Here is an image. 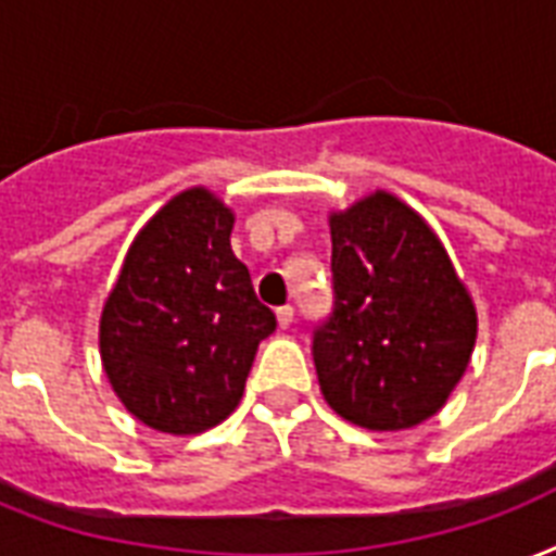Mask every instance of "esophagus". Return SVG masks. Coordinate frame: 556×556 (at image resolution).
I'll return each mask as SVG.
<instances>
[{"instance_id": "esophagus-1", "label": "esophagus", "mask_w": 556, "mask_h": 556, "mask_svg": "<svg viewBox=\"0 0 556 556\" xmlns=\"http://www.w3.org/2000/svg\"><path fill=\"white\" fill-rule=\"evenodd\" d=\"M277 324L282 326V329H288V326L294 324V308H291V306H279L277 308Z\"/></svg>"}]
</instances>
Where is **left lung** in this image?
Returning <instances> with one entry per match:
<instances>
[{
	"instance_id": "left-lung-1",
	"label": "left lung",
	"mask_w": 556,
	"mask_h": 556,
	"mask_svg": "<svg viewBox=\"0 0 556 556\" xmlns=\"http://www.w3.org/2000/svg\"><path fill=\"white\" fill-rule=\"evenodd\" d=\"M332 315L312 332L324 400L370 431L434 417L476 346L472 296L417 212L372 192L329 215Z\"/></svg>"
}]
</instances>
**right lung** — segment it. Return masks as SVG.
Segmentation results:
<instances>
[{
    "instance_id": "right-lung-1",
    "label": "right lung",
    "mask_w": 556,
    "mask_h": 556,
    "mask_svg": "<svg viewBox=\"0 0 556 556\" xmlns=\"http://www.w3.org/2000/svg\"><path fill=\"white\" fill-rule=\"evenodd\" d=\"M232 212L210 189L175 194L139 230L101 312V364L130 414L198 434L239 405L277 317L230 248Z\"/></svg>"
}]
</instances>
